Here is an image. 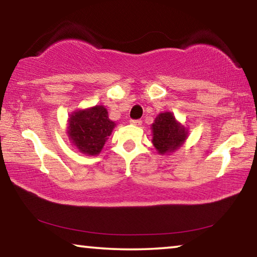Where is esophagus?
<instances>
[{
	"label": "esophagus",
	"instance_id": "esophagus-1",
	"mask_svg": "<svg viewBox=\"0 0 257 257\" xmlns=\"http://www.w3.org/2000/svg\"><path fill=\"white\" fill-rule=\"evenodd\" d=\"M130 123L134 125H141L142 124V120H130Z\"/></svg>",
	"mask_w": 257,
	"mask_h": 257
}]
</instances>
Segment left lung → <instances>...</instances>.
Instances as JSON below:
<instances>
[{
  "label": "left lung",
  "mask_w": 257,
  "mask_h": 257,
  "mask_svg": "<svg viewBox=\"0 0 257 257\" xmlns=\"http://www.w3.org/2000/svg\"><path fill=\"white\" fill-rule=\"evenodd\" d=\"M153 143L158 153L164 155L172 153L182 146L186 140L185 128L177 123L171 113H162L153 123Z\"/></svg>",
  "instance_id": "left-lung-1"
}]
</instances>
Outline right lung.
I'll return each instance as SVG.
<instances>
[{
  "label": "right lung",
  "instance_id": "right-lung-1",
  "mask_svg": "<svg viewBox=\"0 0 257 257\" xmlns=\"http://www.w3.org/2000/svg\"><path fill=\"white\" fill-rule=\"evenodd\" d=\"M114 127L115 123L108 117L106 108L95 106L71 115L67 134L81 153L93 156L100 153Z\"/></svg>",
  "mask_w": 257,
  "mask_h": 257
}]
</instances>
